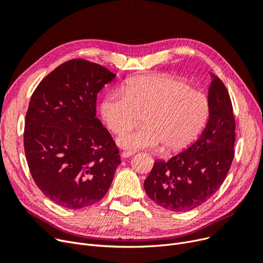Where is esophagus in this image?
I'll list each match as a JSON object with an SVG mask.
<instances>
[{
    "instance_id": "34e87169",
    "label": "esophagus",
    "mask_w": 263,
    "mask_h": 263,
    "mask_svg": "<svg viewBox=\"0 0 263 263\" xmlns=\"http://www.w3.org/2000/svg\"><path fill=\"white\" fill-rule=\"evenodd\" d=\"M134 154H135V151H126V149H125V151H123V152L121 153V156H122L123 158H127V157L133 156Z\"/></svg>"
}]
</instances>
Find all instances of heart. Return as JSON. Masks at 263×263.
Instances as JSON below:
<instances>
[{
	"mask_svg": "<svg viewBox=\"0 0 263 263\" xmlns=\"http://www.w3.org/2000/svg\"><path fill=\"white\" fill-rule=\"evenodd\" d=\"M108 128L121 135L142 121L144 125L119 137L120 146L180 152L189 147L206 126L210 98L184 79L168 73L132 78L122 91L108 93L101 105Z\"/></svg>",
	"mask_w": 263,
	"mask_h": 263,
	"instance_id": "heart-1",
	"label": "heart"
}]
</instances>
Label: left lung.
I'll return each instance as SVG.
<instances>
[{"mask_svg": "<svg viewBox=\"0 0 263 263\" xmlns=\"http://www.w3.org/2000/svg\"><path fill=\"white\" fill-rule=\"evenodd\" d=\"M211 115L199 139L169 160H155L144 181L147 196L174 212L190 211L213 196L226 179L234 156L235 120L222 81L212 74Z\"/></svg>", "mask_w": 263, "mask_h": 263, "instance_id": "obj_1", "label": "left lung"}]
</instances>
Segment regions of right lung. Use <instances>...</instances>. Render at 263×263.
Instances as JSON below:
<instances>
[{
  "mask_svg": "<svg viewBox=\"0 0 263 263\" xmlns=\"http://www.w3.org/2000/svg\"><path fill=\"white\" fill-rule=\"evenodd\" d=\"M116 78L106 67L74 59L35 89L24 124V153L43 194L66 209H82L108 192L119 148L96 118V98Z\"/></svg>",
  "mask_w": 263,
  "mask_h": 263,
  "instance_id": "1",
  "label": "right lung"
}]
</instances>
